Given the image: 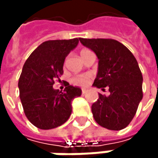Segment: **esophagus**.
<instances>
[{
	"label": "esophagus",
	"instance_id": "esophagus-1",
	"mask_svg": "<svg viewBox=\"0 0 158 158\" xmlns=\"http://www.w3.org/2000/svg\"><path fill=\"white\" fill-rule=\"evenodd\" d=\"M81 92H82V94H85V93L87 92V89H81Z\"/></svg>",
	"mask_w": 158,
	"mask_h": 158
}]
</instances>
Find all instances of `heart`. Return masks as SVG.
<instances>
[{"label": "heart", "mask_w": 158, "mask_h": 158, "mask_svg": "<svg viewBox=\"0 0 158 158\" xmlns=\"http://www.w3.org/2000/svg\"><path fill=\"white\" fill-rule=\"evenodd\" d=\"M89 49H81L79 54H80V56L82 57L87 52H89ZM90 76L89 75H78V76H74L70 82L75 85V86H79V87H84L86 85H88L89 83V80Z\"/></svg>", "instance_id": "1"}]
</instances>
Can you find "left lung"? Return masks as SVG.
Here are the masks:
<instances>
[{
	"label": "left lung",
	"mask_w": 158,
	"mask_h": 158,
	"mask_svg": "<svg viewBox=\"0 0 158 158\" xmlns=\"http://www.w3.org/2000/svg\"><path fill=\"white\" fill-rule=\"evenodd\" d=\"M99 58L97 78L93 86L109 89V96L99 93L91 106L98 124L119 131L132 122L143 99V76L132 52L122 43L106 38H79Z\"/></svg>",
	"instance_id": "8db88e82"
}]
</instances>
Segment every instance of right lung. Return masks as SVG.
Listing matches in <instances>:
<instances>
[{
  "label": "right lung",
  "instance_id": "right-lung-1",
  "mask_svg": "<svg viewBox=\"0 0 158 158\" xmlns=\"http://www.w3.org/2000/svg\"><path fill=\"white\" fill-rule=\"evenodd\" d=\"M79 44L78 38L42 43L26 59L19 79L20 99L27 119L42 130L56 128L69 118L71 102L81 89L69 83L64 91L54 89L60 80L66 56Z\"/></svg>",
  "mask_w": 158,
  "mask_h": 158
}]
</instances>
